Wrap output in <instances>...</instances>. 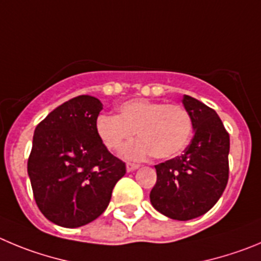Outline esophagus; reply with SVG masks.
I'll return each mask as SVG.
<instances>
[{"instance_id": "obj_1", "label": "esophagus", "mask_w": 261, "mask_h": 261, "mask_svg": "<svg viewBox=\"0 0 261 261\" xmlns=\"http://www.w3.org/2000/svg\"><path fill=\"white\" fill-rule=\"evenodd\" d=\"M139 167H140V165L133 164V162H127V164H126V170H127V172L134 171V170L139 169Z\"/></svg>"}]
</instances>
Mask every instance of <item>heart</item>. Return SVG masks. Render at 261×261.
Wrapping results in <instances>:
<instances>
[{"mask_svg":"<svg viewBox=\"0 0 261 261\" xmlns=\"http://www.w3.org/2000/svg\"><path fill=\"white\" fill-rule=\"evenodd\" d=\"M96 131L111 150L121 149L136 133L140 140L125 148L126 157L142 158L152 153L154 158L166 160L187 147L193 122L182 107L138 99L123 103L118 116L97 117Z\"/></svg>","mask_w":261,"mask_h":261,"instance_id":"b5f03b06","label":"heart"}]
</instances>
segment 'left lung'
Returning a JSON list of instances; mask_svg holds the SVG:
<instances>
[{"label": "left lung", "mask_w": 261, "mask_h": 261, "mask_svg": "<svg viewBox=\"0 0 261 261\" xmlns=\"http://www.w3.org/2000/svg\"><path fill=\"white\" fill-rule=\"evenodd\" d=\"M184 108L193 122L194 136L181 155L155 165L157 181L150 203L175 220H191L213 208L229 176V134L218 113L189 95Z\"/></svg>", "instance_id": "left-lung-1"}]
</instances>
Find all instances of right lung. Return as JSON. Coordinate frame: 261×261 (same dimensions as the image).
Returning a JSON list of instances; mask_svg holds the SVG:
<instances>
[{"mask_svg":"<svg viewBox=\"0 0 261 261\" xmlns=\"http://www.w3.org/2000/svg\"><path fill=\"white\" fill-rule=\"evenodd\" d=\"M103 104L80 95L54 109L35 130L28 175L46 219L64 228L91 223L108 207L116 182L126 174L96 131Z\"/></svg>","mask_w":261,"mask_h":261,"instance_id":"obj_1","label":"right lung"}]
</instances>
